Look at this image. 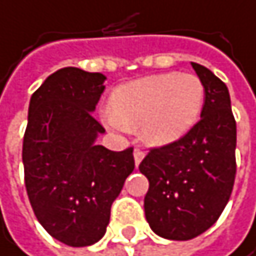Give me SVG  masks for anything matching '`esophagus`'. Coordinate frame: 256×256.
Returning a JSON list of instances; mask_svg holds the SVG:
<instances>
[{"instance_id": "1", "label": "esophagus", "mask_w": 256, "mask_h": 256, "mask_svg": "<svg viewBox=\"0 0 256 256\" xmlns=\"http://www.w3.org/2000/svg\"><path fill=\"white\" fill-rule=\"evenodd\" d=\"M144 156H146V153H144L142 150H140V148H136V150L134 152V158H135V165H136V166H140V164L142 162Z\"/></svg>"}]
</instances>
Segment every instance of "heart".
Instances as JSON below:
<instances>
[{"label":"heart","mask_w":256,"mask_h":256,"mask_svg":"<svg viewBox=\"0 0 256 256\" xmlns=\"http://www.w3.org/2000/svg\"><path fill=\"white\" fill-rule=\"evenodd\" d=\"M206 103L202 80L192 73L166 72L118 85L104 121L115 130H141L152 147L184 138L198 122Z\"/></svg>","instance_id":"b5f03b06"}]
</instances>
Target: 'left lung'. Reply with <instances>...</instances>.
I'll return each mask as SVG.
<instances>
[{"mask_svg":"<svg viewBox=\"0 0 256 256\" xmlns=\"http://www.w3.org/2000/svg\"><path fill=\"white\" fill-rule=\"evenodd\" d=\"M206 88L201 120L180 141L153 148L140 171L150 188L144 200L150 228L168 240L206 232L230 201L236 178L237 127L226 85L192 62Z\"/></svg>","mask_w":256,"mask_h":256,"instance_id":"obj_1","label":"left lung"}]
</instances>
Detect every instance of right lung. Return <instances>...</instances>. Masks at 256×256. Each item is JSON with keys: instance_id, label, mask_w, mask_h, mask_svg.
<instances>
[{"instance_id": "obj_1", "label": "right lung", "mask_w": 256, "mask_h": 256, "mask_svg": "<svg viewBox=\"0 0 256 256\" xmlns=\"http://www.w3.org/2000/svg\"><path fill=\"white\" fill-rule=\"evenodd\" d=\"M102 73L64 67L31 96L22 162L37 220L58 242L84 248L106 232L110 206L135 170L134 148L97 146L92 118L104 91Z\"/></svg>"}]
</instances>
